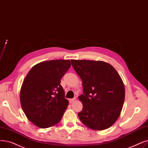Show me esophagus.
I'll use <instances>...</instances> for the list:
<instances>
[{
    "mask_svg": "<svg viewBox=\"0 0 148 148\" xmlns=\"http://www.w3.org/2000/svg\"><path fill=\"white\" fill-rule=\"evenodd\" d=\"M75 100H76V99H75V98L71 99H69V102H70V103H73V102H74Z\"/></svg>",
    "mask_w": 148,
    "mask_h": 148,
    "instance_id": "obj_1",
    "label": "esophagus"
}]
</instances>
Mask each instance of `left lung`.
Instances as JSON below:
<instances>
[{"label":"left lung","mask_w":148,"mask_h":148,"mask_svg":"<svg viewBox=\"0 0 148 148\" xmlns=\"http://www.w3.org/2000/svg\"><path fill=\"white\" fill-rule=\"evenodd\" d=\"M82 81L83 104L78 113L82 123L94 130L111 127L119 118L125 101V86L115 68L106 62L71 60Z\"/></svg>","instance_id":"obj_1"}]
</instances>
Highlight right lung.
<instances>
[{"label":"right lung","instance_id":"add662e5","mask_svg":"<svg viewBox=\"0 0 148 148\" xmlns=\"http://www.w3.org/2000/svg\"><path fill=\"white\" fill-rule=\"evenodd\" d=\"M71 67L69 60H52L37 64L25 78L21 89L22 110L37 126L47 128L60 121L68 105L60 85Z\"/></svg>","mask_w":148,"mask_h":148}]
</instances>
